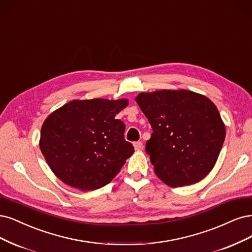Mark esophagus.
I'll use <instances>...</instances> for the list:
<instances>
[{
    "label": "esophagus",
    "mask_w": 252,
    "mask_h": 252,
    "mask_svg": "<svg viewBox=\"0 0 252 252\" xmlns=\"http://www.w3.org/2000/svg\"><path fill=\"white\" fill-rule=\"evenodd\" d=\"M133 146H134L135 150H142V149H143V147H144L142 142H135V143L133 144Z\"/></svg>",
    "instance_id": "34e87169"
}]
</instances>
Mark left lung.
<instances>
[{"label":"left lung","mask_w":252,"mask_h":252,"mask_svg":"<svg viewBox=\"0 0 252 252\" xmlns=\"http://www.w3.org/2000/svg\"><path fill=\"white\" fill-rule=\"evenodd\" d=\"M135 101L153 130L146 151L156 176L172 188L202 180L225 140V125L215 104L187 90L141 93Z\"/></svg>","instance_id":"1"}]
</instances>
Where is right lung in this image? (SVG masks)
Listing matches in <instances>:
<instances>
[{
  "mask_svg": "<svg viewBox=\"0 0 252 252\" xmlns=\"http://www.w3.org/2000/svg\"><path fill=\"white\" fill-rule=\"evenodd\" d=\"M127 105V99L73 100L52 112L39 140L52 172L81 190L109 184L134 152L125 124L115 118Z\"/></svg>",
  "mask_w": 252,
  "mask_h": 252,
  "instance_id": "add662e5",
  "label": "right lung"
}]
</instances>
